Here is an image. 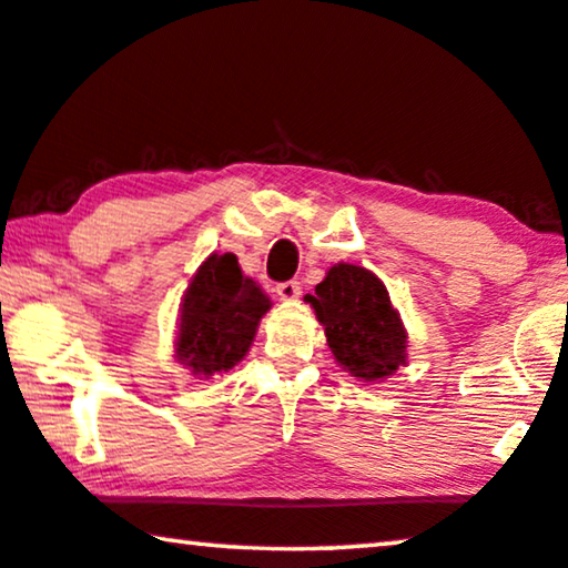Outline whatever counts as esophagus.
I'll use <instances>...</instances> for the list:
<instances>
[{
  "label": "esophagus",
  "instance_id": "1",
  "mask_svg": "<svg viewBox=\"0 0 568 568\" xmlns=\"http://www.w3.org/2000/svg\"><path fill=\"white\" fill-rule=\"evenodd\" d=\"M300 292H302V284L300 282H282V284H276V294L282 296V300H296V296H300Z\"/></svg>",
  "mask_w": 568,
  "mask_h": 568
}]
</instances>
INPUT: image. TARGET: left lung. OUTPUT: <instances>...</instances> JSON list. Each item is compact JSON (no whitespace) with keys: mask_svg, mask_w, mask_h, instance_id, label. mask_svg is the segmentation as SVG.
Instances as JSON below:
<instances>
[{"mask_svg":"<svg viewBox=\"0 0 568 568\" xmlns=\"http://www.w3.org/2000/svg\"><path fill=\"white\" fill-rule=\"evenodd\" d=\"M304 300L325 327L335 361L357 381L390 378L406 365L404 322L388 290L368 268L335 264Z\"/></svg>","mask_w":568,"mask_h":568,"instance_id":"obj_1","label":"left lung"}]
</instances>
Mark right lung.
Masks as SVG:
<instances>
[{"label":"right lung","mask_w":568,"mask_h":568,"mask_svg":"<svg viewBox=\"0 0 568 568\" xmlns=\"http://www.w3.org/2000/svg\"><path fill=\"white\" fill-rule=\"evenodd\" d=\"M268 307L272 300L241 272L239 258L211 254L182 296L174 355L197 378L231 371L248 353Z\"/></svg>","instance_id":"right-lung-1"}]
</instances>
